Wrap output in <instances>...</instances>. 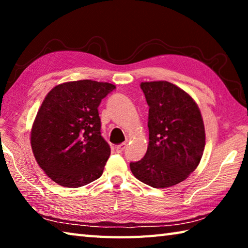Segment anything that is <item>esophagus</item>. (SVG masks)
Masks as SVG:
<instances>
[{
	"mask_svg": "<svg viewBox=\"0 0 248 248\" xmlns=\"http://www.w3.org/2000/svg\"><path fill=\"white\" fill-rule=\"evenodd\" d=\"M124 149H125V143L119 144V145L116 146V152H117V153H123Z\"/></svg>",
	"mask_w": 248,
	"mask_h": 248,
	"instance_id": "34e87169",
	"label": "esophagus"
}]
</instances>
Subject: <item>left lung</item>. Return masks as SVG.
<instances>
[{"mask_svg": "<svg viewBox=\"0 0 248 248\" xmlns=\"http://www.w3.org/2000/svg\"><path fill=\"white\" fill-rule=\"evenodd\" d=\"M149 105V146L143 158L130 163L134 177L154 188L186 179L202 157L205 133L198 105L166 81L141 83Z\"/></svg>", "mask_w": 248, "mask_h": 248, "instance_id": "8db88e82", "label": "left lung"}]
</instances>
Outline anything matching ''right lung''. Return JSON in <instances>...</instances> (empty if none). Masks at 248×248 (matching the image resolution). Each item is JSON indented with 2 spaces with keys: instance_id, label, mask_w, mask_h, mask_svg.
I'll use <instances>...</instances> for the list:
<instances>
[{
  "instance_id": "1",
  "label": "right lung",
  "mask_w": 248,
  "mask_h": 248,
  "mask_svg": "<svg viewBox=\"0 0 248 248\" xmlns=\"http://www.w3.org/2000/svg\"><path fill=\"white\" fill-rule=\"evenodd\" d=\"M115 89L81 79L57 85L46 96L31 143L37 163L53 182L78 188L102 176L110 146L102 136L98 106Z\"/></svg>"
}]
</instances>
